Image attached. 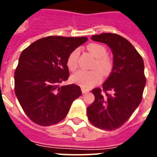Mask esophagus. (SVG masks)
<instances>
[{
    "label": "esophagus",
    "instance_id": "1",
    "mask_svg": "<svg viewBox=\"0 0 157 157\" xmlns=\"http://www.w3.org/2000/svg\"><path fill=\"white\" fill-rule=\"evenodd\" d=\"M81 91H82V93H83V94H86V93H88V92H89L87 90H86V89H84V88L81 89Z\"/></svg>",
    "mask_w": 157,
    "mask_h": 157
}]
</instances>
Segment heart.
<instances>
[{
    "label": "heart",
    "instance_id": "heart-1",
    "mask_svg": "<svg viewBox=\"0 0 157 157\" xmlns=\"http://www.w3.org/2000/svg\"><path fill=\"white\" fill-rule=\"evenodd\" d=\"M89 51H90L96 58L94 63V68H97L103 76H107L111 72L113 67L111 58L107 55V50L103 45L97 43H92L87 46ZM79 50H74L71 51L67 59V66L71 71H74L78 66ZM98 70H79L71 76V81L77 84L84 89H90L95 86L101 81V74Z\"/></svg>",
    "mask_w": 157,
    "mask_h": 157
}]
</instances>
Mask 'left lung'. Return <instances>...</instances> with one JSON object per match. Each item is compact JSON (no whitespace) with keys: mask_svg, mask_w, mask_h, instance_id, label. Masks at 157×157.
I'll return each instance as SVG.
<instances>
[{"mask_svg":"<svg viewBox=\"0 0 157 157\" xmlns=\"http://www.w3.org/2000/svg\"><path fill=\"white\" fill-rule=\"evenodd\" d=\"M91 39L109 46L113 67L103 84V91L92 90L95 99L87 107V116L98 129L114 130L128 121L141 103L146 85L144 60L129 40L117 34L102 33Z\"/></svg>","mask_w":157,"mask_h":157,"instance_id":"obj_1","label":"left lung"}]
</instances>
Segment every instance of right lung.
Returning <instances> with one entry per match:
<instances>
[{
    "label": "right lung",
    "mask_w": 157,
    "mask_h": 157,
    "mask_svg": "<svg viewBox=\"0 0 157 157\" xmlns=\"http://www.w3.org/2000/svg\"><path fill=\"white\" fill-rule=\"evenodd\" d=\"M87 40L51 36L39 39L21 53L14 72V92L34 123L42 126L59 123L81 95L80 86L60 84L69 76L68 55Z\"/></svg>",
    "instance_id": "add662e5"
}]
</instances>
